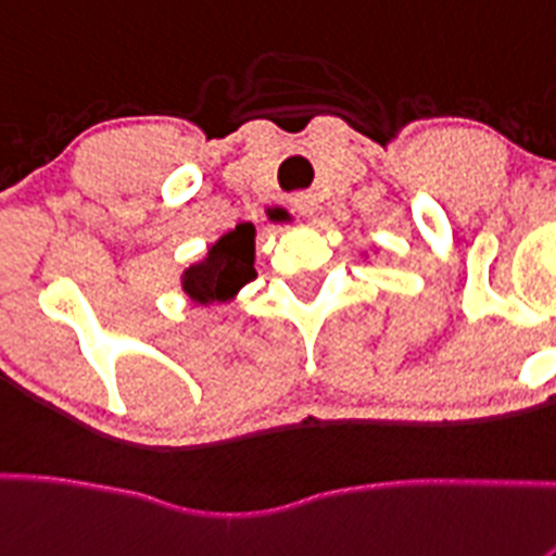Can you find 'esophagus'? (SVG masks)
I'll return each instance as SVG.
<instances>
[{"label": "esophagus", "mask_w": 556, "mask_h": 556, "mask_svg": "<svg viewBox=\"0 0 556 556\" xmlns=\"http://www.w3.org/2000/svg\"><path fill=\"white\" fill-rule=\"evenodd\" d=\"M290 205H293V211L299 216H313L318 211V197L313 191H299V194H293Z\"/></svg>", "instance_id": "34e87169"}]
</instances>
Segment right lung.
<instances>
[{"instance_id":"add662e5","label":"right lung","mask_w":556,"mask_h":556,"mask_svg":"<svg viewBox=\"0 0 556 556\" xmlns=\"http://www.w3.org/2000/svg\"><path fill=\"white\" fill-rule=\"evenodd\" d=\"M254 279V227L236 225L216 243H211L200 263L189 266L180 277L184 293L194 304H222Z\"/></svg>"}]
</instances>
